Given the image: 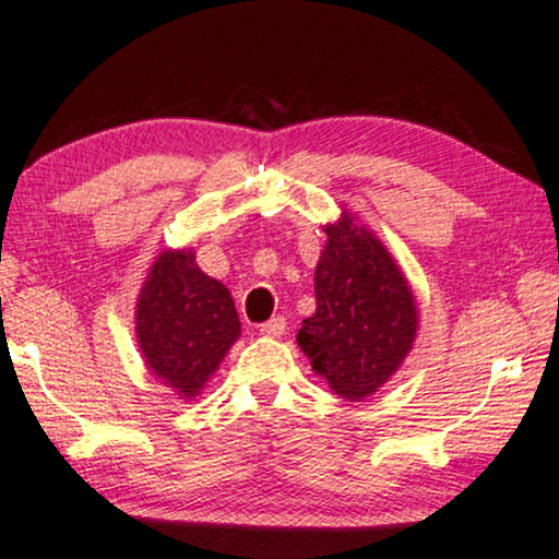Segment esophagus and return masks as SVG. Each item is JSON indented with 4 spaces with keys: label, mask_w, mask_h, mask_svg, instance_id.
<instances>
[{
    "label": "esophagus",
    "mask_w": 559,
    "mask_h": 559,
    "mask_svg": "<svg viewBox=\"0 0 559 559\" xmlns=\"http://www.w3.org/2000/svg\"><path fill=\"white\" fill-rule=\"evenodd\" d=\"M285 326H287L285 317H274V319H270V322L260 324V334L270 336V340H277V336L285 334Z\"/></svg>",
    "instance_id": "obj_1"
}]
</instances>
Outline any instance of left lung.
Listing matches in <instances>:
<instances>
[{
	"label": "left lung",
	"instance_id": "8db88e82",
	"mask_svg": "<svg viewBox=\"0 0 559 559\" xmlns=\"http://www.w3.org/2000/svg\"><path fill=\"white\" fill-rule=\"evenodd\" d=\"M324 233L314 270L317 312L301 322L297 344L336 396L364 401L414 349L416 297L386 245L349 210L342 207Z\"/></svg>",
	"mask_w": 559,
	"mask_h": 559
}]
</instances>
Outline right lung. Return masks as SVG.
<instances>
[{
	"instance_id": "obj_1",
	"label": "right lung",
	"mask_w": 559,
	"mask_h": 559,
	"mask_svg": "<svg viewBox=\"0 0 559 559\" xmlns=\"http://www.w3.org/2000/svg\"><path fill=\"white\" fill-rule=\"evenodd\" d=\"M135 340L163 386L193 401L240 340L230 289L195 264V250H163L135 299Z\"/></svg>"
}]
</instances>
